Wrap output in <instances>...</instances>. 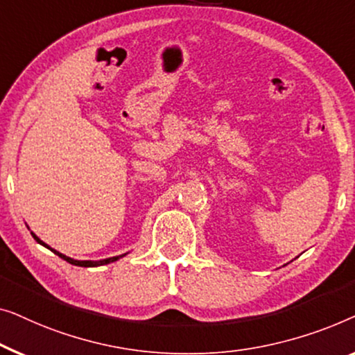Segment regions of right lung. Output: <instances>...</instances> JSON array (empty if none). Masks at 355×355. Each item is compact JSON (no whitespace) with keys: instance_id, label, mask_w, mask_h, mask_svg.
Returning <instances> with one entry per match:
<instances>
[{"instance_id":"1","label":"right lung","mask_w":355,"mask_h":355,"mask_svg":"<svg viewBox=\"0 0 355 355\" xmlns=\"http://www.w3.org/2000/svg\"><path fill=\"white\" fill-rule=\"evenodd\" d=\"M32 236L35 238V241L37 243H40L42 244V246H44V248H48V249H51L48 246L46 243H43L42 239H40L37 234L35 233H32ZM51 251L56 254V256H59L61 259H64V261H67L69 263H72V266H78V267H98V266H106V263H111V262H116V261H119V259L121 257H123L125 256V254H122V256H116V257H109V259H103V261H76V259H71V257H67V256H64V254H61V252H58L56 249H51Z\"/></svg>"}]
</instances>
